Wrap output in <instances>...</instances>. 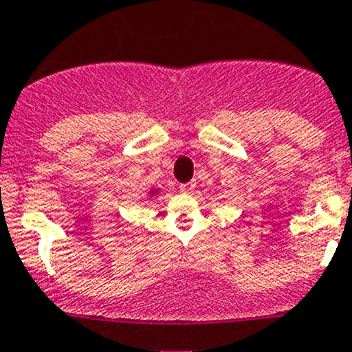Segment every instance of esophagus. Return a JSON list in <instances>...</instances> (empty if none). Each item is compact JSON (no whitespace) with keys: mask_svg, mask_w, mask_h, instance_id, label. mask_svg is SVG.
Wrapping results in <instances>:
<instances>
[{"mask_svg":"<svg viewBox=\"0 0 352 352\" xmlns=\"http://www.w3.org/2000/svg\"><path fill=\"white\" fill-rule=\"evenodd\" d=\"M193 188H195V184H193V182H190V184H182L180 185V192L182 193H190Z\"/></svg>","mask_w":352,"mask_h":352,"instance_id":"esophagus-1","label":"esophagus"}]
</instances>
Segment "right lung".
<instances>
[{
    "label": "right lung",
    "instance_id": "right-lung-1",
    "mask_svg": "<svg viewBox=\"0 0 352 352\" xmlns=\"http://www.w3.org/2000/svg\"><path fill=\"white\" fill-rule=\"evenodd\" d=\"M159 192H160V188H153V187H152V188L147 192V197H148V199H153V197L159 195Z\"/></svg>",
    "mask_w": 352,
    "mask_h": 352
}]
</instances>
